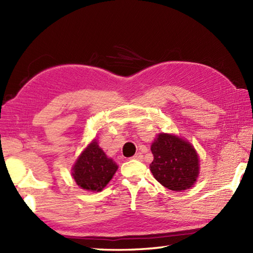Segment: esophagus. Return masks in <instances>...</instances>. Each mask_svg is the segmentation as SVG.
Masks as SVG:
<instances>
[{
  "mask_svg": "<svg viewBox=\"0 0 253 253\" xmlns=\"http://www.w3.org/2000/svg\"><path fill=\"white\" fill-rule=\"evenodd\" d=\"M132 160H137V161H141L142 160V154L141 153H136L135 155H133V157L131 158Z\"/></svg>",
  "mask_w": 253,
  "mask_h": 253,
  "instance_id": "esophagus-1",
  "label": "esophagus"
}]
</instances>
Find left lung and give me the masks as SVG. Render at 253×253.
Wrapping results in <instances>:
<instances>
[{
  "mask_svg": "<svg viewBox=\"0 0 253 253\" xmlns=\"http://www.w3.org/2000/svg\"><path fill=\"white\" fill-rule=\"evenodd\" d=\"M153 161L150 170L165 188L174 191L189 189L199 175V157L185 139L169 133H159L151 144Z\"/></svg>",
  "mask_w": 253,
  "mask_h": 253,
  "instance_id": "8db88e82",
  "label": "left lung"
}]
</instances>
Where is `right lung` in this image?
<instances>
[{
  "instance_id": "1",
  "label": "right lung",
  "mask_w": 253,
  "mask_h": 253,
  "mask_svg": "<svg viewBox=\"0 0 253 253\" xmlns=\"http://www.w3.org/2000/svg\"><path fill=\"white\" fill-rule=\"evenodd\" d=\"M117 169V164L93 140L75 163L73 177L82 189L98 192L109 184Z\"/></svg>"
}]
</instances>
